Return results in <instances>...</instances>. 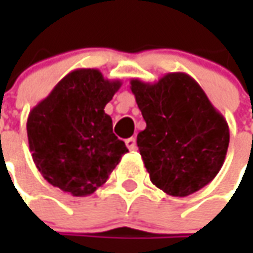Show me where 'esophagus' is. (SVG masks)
<instances>
[{
	"label": "esophagus",
	"mask_w": 253,
	"mask_h": 253,
	"mask_svg": "<svg viewBox=\"0 0 253 253\" xmlns=\"http://www.w3.org/2000/svg\"><path fill=\"white\" fill-rule=\"evenodd\" d=\"M125 143H126V148H128L129 151H135V149H136V139H135V138H128V139L125 141Z\"/></svg>",
	"instance_id": "obj_1"
}]
</instances>
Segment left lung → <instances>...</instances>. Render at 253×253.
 <instances>
[{
  "label": "left lung",
  "mask_w": 253,
  "mask_h": 253,
  "mask_svg": "<svg viewBox=\"0 0 253 253\" xmlns=\"http://www.w3.org/2000/svg\"><path fill=\"white\" fill-rule=\"evenodd\" d=\"M131 90L146 122L136 143L152 183L174 197L207 186L224 165L229 128L199 83L168 73L153 84L132 79Z\"/></svg>",
  "instance_id": "left-lung-1"
}]
</instances>
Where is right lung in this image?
I'll list each match as a JSON object with an SVG mask.
<instances>
[{
	"mask_svg": "<svg viewBox=\"0 0 253 253\" xmlns=\"http://www.w3.org/2000/svg\"><path fill=\"white\" fill-rule=\"evenodd\" d=\"M120 87V80L104 79L97 69H77L29 112V151L52 186L74 197L90 196L128 152L104 111Z\"/></svg>",
	"mask_w": 253,
	"mask_h": 253,
	"instance_id": "1",
	"label": "right lung"
}]
</instances>
